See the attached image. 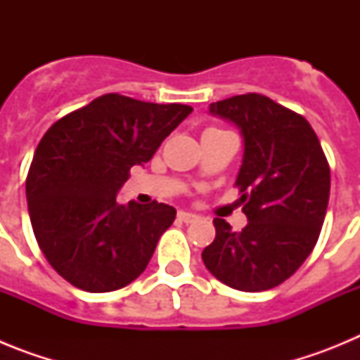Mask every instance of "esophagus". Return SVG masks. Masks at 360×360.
<instances>
[{
    "label": "esophagus",
    "instance_id": "obj_1",
    "mask_svg": "<svg viewBox=\"0 0 360 360\" xmlns=\"http://www.w3.org/2000/svg\"><path fill=\"white\" fill-rule=\"evenodd\" d=\"M178 218L182 219L184 224H193L198 216L195 214V212H189V211H180L178 212Z\"/></svg>",
    "mask_w": 360,
    "mask_h": 360
}]
</instances>
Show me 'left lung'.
<instances>
[{
  "instance_id": "obj_1",
  "label": "left lung",
  "mask_w": 360,
  "mask_h": 360,
  "mask_svg": "<svg viewBox=\"0 0 360 360\" xmlns=\"http://www.w3.org/2000/svg\"><path fill=\"white\" fill-rule=\"evenodd\" d=\"M243 139L236 186L249 224L232 231L214 218L216 238L202 252L218 281L241 292L281 285L310 256L330 198V167L304 117L259 94L209 106Z\"/></svg>"
}]
</instances>
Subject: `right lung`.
<instances>
[{"label": "right lung", "instance_id": "add662e5", "mask_svg": "<svg viewBox=\"0 0 360 360\" xmlns=\"http://www.w3.org/2000/svg\"><path fill=\"white\" fill-rule=\"evenodd\" d=\"M191 111L108 94L44 133L27 176L28 212L43 254L73 287L119 290L144 272L176 211L122 205L117 195Z\"/></svg>", "mask_w": 360, "mask_h": 360}]
</instances>
